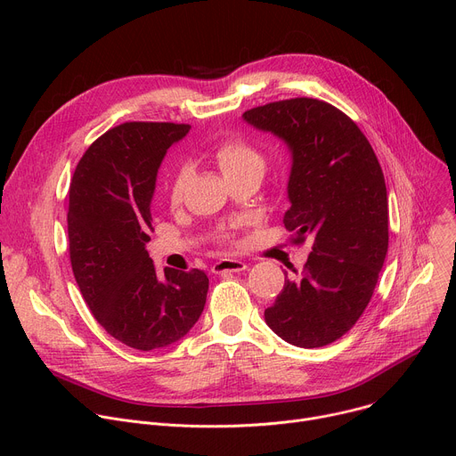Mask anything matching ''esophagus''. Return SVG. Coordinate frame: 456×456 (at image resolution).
Returning a JSON list of instances; mask_svg holds the SVG:
<instances>
[{
  "instance_id": "34e87169",
  "label": "esophagus",
  "mask_w": 456,
  "mask_h": 456,
  "mask_svg": "<svg viewBox=\"0 0 456 456\" xmlns=\"http://www.w3.org/2000/svg\"><path fill=\"white\" fill-rule=\"evenodd\" d=\"M248 268L246 262L242 260H236V258H224L220 262H216L212 266V272L224 275V273H238V272H244Z\"/></svg>"
}]
</instances>
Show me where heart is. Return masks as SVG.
<instances>
[{"mask_svg":"<svg viewBox=\"0 0 456 456\" xmlns=\"http://www.w3.org/2000/svg\"><path fill=\"white\" fill-rule=\"evenodd\" d=\"M214 159L222 167L224 175L236 177V175H244V174H260L265 172V157L262 153L249 143L248 140L242 138H227L222 140L218 146L214 150ZM188 181V172L186 167H179L174 175L172 186H170V200L172 203H179L183 198V190Z\"/></svg>","mask_w":456,"mask_h":456,"instance_id":"heart-1","label":"heart"}]
</instances>
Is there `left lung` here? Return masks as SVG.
Wrapping results in <instances>:
<instances>
[{
	"mask_svg": "<svg viewBox=\"0 0 456 456\" xmlns=\"http://www.w3.org/2000/svg\"><path fill=\"white\" fill-rule=\"evenodd\" d=\"M256 131L286 143L290 208L282 224L296 242L314 238L299 279H284L265 310L268 327L297 347H322L356 323L388 251L385 175L368 138L342 110L296 98L242 114Z\"/></svg>",
	"mask_w": 456,
	"mask_h": 456,
	"instance_id": "1",
	"label": "left lung"
}]
</instances>
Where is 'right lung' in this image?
Wrapping results in <instances>:
<instances>
[{
  "label": "right lung",
  "instance_id": "obj_1",
  "mask_svg": "<svg viewBox=\"0 0 456 456\" xmlns=\"http://www.w3.org/2000/svg\"><path fill=\"white\" fill-rule=\"evenodd\" d=\"M184 124H122L95 140L69 184V260L98 323L122 344L151 351L179 342L200 320L208 277L153 266L151 201L166 151Z\"/></svg>",
  "mask_w": 456,
  "mask_h": 456
}]
</instances>
